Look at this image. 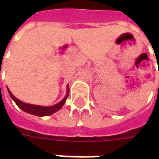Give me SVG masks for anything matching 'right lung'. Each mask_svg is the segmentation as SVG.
<instances>
[{
    "label": "right lung",
    "mask_w": 159,
    "mask_h": 159,
    "mask_svg": "<svg viewBox=\"0 0 159 159\" xmlns=\"http://www.w3.org/2000/svg\"><path fill=\"white\" fill-rule=\"evenodd\" d=\"M8 89V88H7ZM67 95L65 96V97L60 102H58L57 104L54 105V106H36V105H31V104H27V103H25V102H21L20 100H18L15 96H14L12 93L11 92V91L8 89V92L11 97L13 99V101L16 102V104L18 106V107L24 111L25 112H27L29 114H31V115H34V116H50L52 114H53L56 111H59L60 109L62 108L64 103L66 102V100L69 96V87H67Z\"/></svg>",
    "instance_id": "right-lung-1"
}]
</instances>
